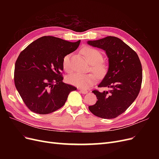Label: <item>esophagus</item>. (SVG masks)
Returning <instances> with one entry per match:
<instances>
[{"label": "esophagus", "mask_w": 159, "mask_h": 159, "mask_svg": "<svg viewBox=\"0 0 159 159\" xmlns=\"http://www.w3.org/2000/svg\"><path fill=\"white\" fill-rule=\"evenodd\" d=\"M79 90L80 91L81 93H82L84 94H85V93H87L88 92V90H85V89H79Z\"/></svg>", "instance_id": "obj_1"}]
</instances>
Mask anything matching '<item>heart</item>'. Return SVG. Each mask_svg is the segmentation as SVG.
I'll return each instance as SVG.
<instances>
[{
    "instance_id": "1",
    "label": "heart",
    "mask_w": 159,
    "mask_h": 159,
    "mask_svg": "<svg viewBox=\"0 0 159 159\" xmlns=\"http://www.w3.org/2000/svg\"><path fill=\"white\" fill-rule=\"evenodd\" d=\"M81 53L89 63L91 64V70L100 77L105 75L107 70V66L102 61L103 56L101 52L91 47H84L81 50ZM62 66L66 71H71V66L70 55H67L64 57ZM96 81H97V76L93 73L88 74L74 73L68 75L66 78V81L68 84L82 89L88 88L91 85L94 84Z\"/></svg>"
}]
</instances>
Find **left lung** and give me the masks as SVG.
Masks as SVG:
<instances>
[{"label":"left lung","mask_w":159,"mask_h":159,"mask_svg":"<svg viewBox=\"0 0 159 159\" xmlns=\"http://www.w3.org/2000/svg\"><path fill=\"white\" fill-rule=\"evenodd\" d=\"M88 44L106 53L109 68L98 87L110 89L102 92L93 90L98 101L89 109L101 118H115L125 111L139 93L143 79L141 61L137 53L117 37L107 36Z\"/></svg>","instance_id":"1"}]
</instances>
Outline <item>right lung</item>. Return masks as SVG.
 Instances as JSON below:
<instances>
[{
  "mask_svg": "<svg viewBox=\"0 0 159 159\" xmlns=\"http://www.w3.org/2000/svg\"><path fill=\"white\" fill-rule=\"evenodd\" d=\"M80 40L71 42L43 36L20 52L15 63L14 84L27 107L45 115L61 108L69 93L77 89L63 82L64 57L78 48Z\"/></svg>",
  "mask_w": 159,
  "mask_h": 159,
  "instance_id": "obj_1",
  "label": "right lung"
}]
</instances>
